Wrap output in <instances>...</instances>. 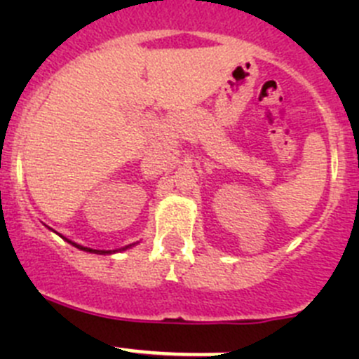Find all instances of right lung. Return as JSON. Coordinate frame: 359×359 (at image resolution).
<instances>
[{
  "instance_id": "1",
  "label": "right lung",
  "mask_w": 359,
  "mask_h": 359,
  "mask_svg": "<svg viewBox=\"0 0 359 359\" xmlns=\"http://www.w3.org/2000/svg\"><path fill=\"white\" fill-rule=\"evenodd\" d=\"M67 243H71L72 247H76V248H79V250H85V252H92V253H100V255H104V253H112V252H118V250H92V248H86V247H81V245H78V243H72V241H69L67 240ZM130 247H132V245H130ZM128 247H125V248H121V250H126Z\"/></svg>"
}]
</instances>
